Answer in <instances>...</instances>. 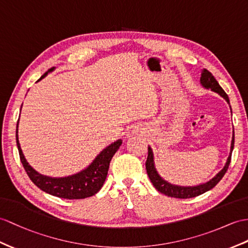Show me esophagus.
Listing matches in <instances>:
<instances>
[{"instance_id":"esophagus-1","label":"esophagus","mask_w":248,"mask_h":248,"mask_svg":"<svg viewBox=\"0 0 248 248\" xmlns=\"http://www.w3.org/2000/svg\"><path fill=\"white\" fill-rule=\"evenodd\" d=\"M131 134H134V131H130V135H131Z\"/></svg>"}]
</instances>
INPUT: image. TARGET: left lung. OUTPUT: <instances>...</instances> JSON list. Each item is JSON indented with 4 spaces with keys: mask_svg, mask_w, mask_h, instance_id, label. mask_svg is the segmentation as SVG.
<instances>
[{
    "mask_svg": "<svg viewBox=\"0 0 248 248\" xmlns=\"http://www.w3.org/2000/svg\"><path fill=\"white\" fill-rule=\"evenodd\" d=\"M200 84L202 85L203 88L205 89H210L211 92H214L216 93H218L221 95L223 99H224L229 107H231V103H229V99L226 93L223 90V88L219 85L218 81L216 80L215 77L210 74V72L207 69H202L201 70V78H200ZM232 110V107H231ZM233 144H234V131H232V143H231V150H229V155L227 156L226 163L224 166L222 167V170L216 173L215 176L209 179L208 181L201 184H197V185H192V186H182V185H177V184H172L170 182H168L165 179H163L160 173L158 172L155 168V155L154 152L150 146H148V156L146 160V170L147 174L152 181L153 185L155 187V189H158L161 194H164L168 197H172V198H178V199H188V198H194L197 196H200L204 192H206L210 190L211 188L219 183V181L224 176L227 168L229 166V163H231L232 159V154L233 150Z\"/></svg>",
    "mask_w": 248,
    "mask_h": 248,
    "instance_id": "8db88e82",
    "label": "left lung"
}]
</instances>
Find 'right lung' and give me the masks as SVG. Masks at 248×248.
Listing matches in <instances>:
<instances>
[{
    "mask_svg": "<svg viewBox=\"0 0 248 248\" xmlns=\"http://www.w3.org/2000/svg\"><path fill=\"white\" fill-rule=\"evenodd\" d=\"M54 69H56V67L48 69L37 82L41 81L42 78H44L48 74H50ZM19 121H17L16 123V138L20 159L29 179L31 180L41 190H43L46 194H49L54 197L69 199V200H71V199H85L88 197H92L101 189V187L103 186L105 179L107 177L108 168H109L112 156L118 152L121 144H122V140H121V139L108 145L107 147H105L95 156L87 167L84 168L81 171L66 177H49L45 176V174H42L35 170H33L27 162L25 155H24L22 152L21 145L19 142V135H17V132H19Z\"/></svg>",
    "mask_w": 248,
    "mask_h": 248,
    "instance_id": "right-lung-1",
    "label": "right lung"
}]
</instances>
